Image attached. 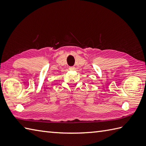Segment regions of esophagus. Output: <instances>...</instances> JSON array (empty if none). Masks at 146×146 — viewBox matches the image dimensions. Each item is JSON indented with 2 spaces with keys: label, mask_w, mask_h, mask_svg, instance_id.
Masks as SVG:
<instances>
[{
  "label": "esophagus",
  "mask_w": 146,
  "mask_h": 146,
  "mask_svg": "<svg viewBox=\"0 0 146 146\" xmlns=\"http://www.w3.org/2000/svg\"><path fill=\"white\" fill-rule=\"evenodd\" d=\"M69 69H70V70H75V67H74V66H70V67L69 68Z\"/></svg>",
  "instance_id": "1"
}]
</instances>
